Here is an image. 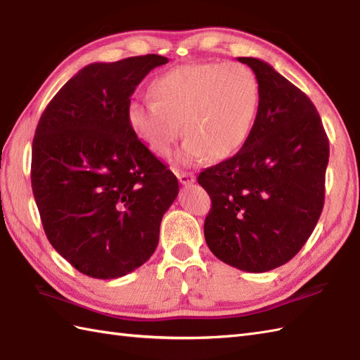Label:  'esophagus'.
Segmentation results:
<instances>
[{
    "mask_svg": "<svg viewBox=\"0 0 360 360\" xmlns=\"http://www.w3.org/2000/svg\"><path fill=\"white\" fill-rule=\"evenodd\" d=\"M176 176H178V181L182 186H190L195 182V176L188 172H178L176 173Z\"/></svg>",
    "mask_w": 360,
    "mask_h": 360,
    "instance_id": "esophagus-1",
    "label": "esophagus"
}]
</instances>
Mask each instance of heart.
I'll return each mask as SVG.
<instances>
[{
  "label": "heart",
  "instance_id": "heart-1",
  "mask_svg": "<svg viewBox=\"0 0 360 360\" xmlns=\"http://www.w3.org/2000/svg\"><path fill=\"white\" fill-rule=\"evenodd\" d=\"M153 101H131L127 120L151 153L167 156L182 133L187 134L176 160L200 162L209 155L233 156L252 133L259 85L241 63H190L172 68L151 82Z\"/></svg>",
  "mask_w": 360,
  "mask_h": 360
}]
</instances>
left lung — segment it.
<instances>
[{
  "label": "left lung",
  "instance_id": "left-lung-1",
  "mask_svg": "<svg viewBox=\"0 0 360 360\" xmlns=\"http://www.w3.org/2000/svg\"><path fill=\"white\" fill-rule=\"evenodd\" d=\"M238 62L257 75L258 112L241 150L198 176L212 200L204 236L221 262L266 272L295 257L314 231L330 142L307 94L263 60Z\"/></svg>",
  "mask_w": 360,
  "mask_h": 360
}]
</instances>
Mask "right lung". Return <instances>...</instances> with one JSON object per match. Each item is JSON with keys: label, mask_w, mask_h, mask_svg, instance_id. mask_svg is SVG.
I'll return each instance as SVG.
<instances>
[{"label": "right lung", "mask_w": 360, "mask_h": 360, "mask_svg": "<svg viewBox=\"0 0 360 360\" xmlns=\"http://www.w3.org/2000/svg\"><path fill=\"white\" fill-rule=\"evenodd\" d=\"M168 58L156 53L83 68L46 106L30 181L44 233L79 272L117 278L158 248L176 176L127 120L136 86Z\"/></svg>", "instance_id": "obj_1"}]
</instances>
